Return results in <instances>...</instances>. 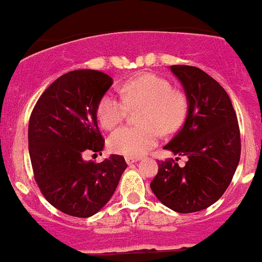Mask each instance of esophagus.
Here are the masks:
<instances>
[{"label": "esophagus", "mask_w": 262, "mask_h": 262, "mask_svg": "<svg viewBox=\"0 0 262 262\" xmlns=\"http://www.w3.org/2000/svg\"><path fill=\"white\" fill-rule=\"evenodd\" d=\"M126 162H127V164H134V163L137 162V158H135V157H126Z\"/></svg>", "instance_id": "obj_1"}]
</instances>
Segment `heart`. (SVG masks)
<instances>
[{
    "mask_svg": "<svg viewBox=\"0 0 262 262\" xmlns=\"http://www.w3.org/2000/svg\"><path fill=\"white\" fill-rule=\"evenodd\" d=\"M121 95L107 93L100 99L97 117L104 130L112 131L127 117L130 108H140L141 125L126 126L110 137V149L117 154L140 157L158 144L162 132L172 135L181 128L187 115L185 93L173 89L169 80L152 72L130 77L121 86Z\"/></svg>",
    "mask_w": 262,
    "mask_h": 262,
    "instance_id": "1",
    "label": "heart"
}]
</instances>
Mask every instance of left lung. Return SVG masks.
I'll return each instance as SVG.
<instances>
[{
  "mask_svg": "<svg viewBox=\"0 0 262 262\" xmlns=\"http://www.w3.org/2000/svg\"><path fill=\"white\" fill-rule=\"evenodd\" d=\"M170 70L185 88L188 112L164 146L178 158L160 160L150 188L172 210L195 213L218 201L232 182L241 158L239 126L232 100L216 80L193 66ZM180 156L188 158L183 167L177 163Z\"/></svg>",
  "mask_w": 262,
  "mask_h": 262,
  "instance_id": "left-lung-1",
  "label": "left lung"
}]
</instances>
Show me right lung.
I'll use <instances>...</instances> for the list:
<instances>
[{
    "label": "right lung",
    "mask_w": 262,
    "mask_h": 262,
    "mask_svg": "<svg viewBox=\"0 0 262 262\" xmlns=\"http://www.w3.org/2000/svg\"><path fill=\"white\" fill-rule=\"evenodd\" d=\"M112 84L110 75L97 70L67 72L44 90L30 115L28 141L34 180L47 201L67 215L88 218L98 213L127 167L117 154L100 163L82 159L104 146L97 108Z\"/></svg>",
    "instance_id": "obj_1"
}]
</instances>
